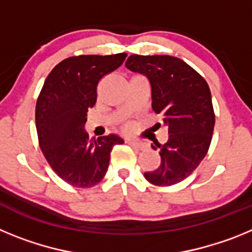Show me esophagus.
<instances>
[{"label": "esophagus", "instance_id": "1", "mask_svg": "<svg viewBox=\"0 0 252 252\" xmlns=\"http://www.w3.org/2000/svg\"><path fill=\"white\" fill-rule=\"evenodd\" d=\"M127 144L131 148L136 149V150H142V149L145 148V145H144L142 142L137 141V140H127Z\"/></svg>", "mask_w": 252, "mask_h": 252}]
</instances>
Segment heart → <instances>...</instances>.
<instances>
[{
  "label": "heart",
  "mask_w": 252,
  "mask_h": 252,
  "mask_svg": "<svg viewBox=\"0 0 252 252\" xmlns=\"http://www.w3.org/2000/svg\"><path fill=\"white\" fill-rule=\"evenodd\" d=\"M128 128H130V126H128V125H126V126H125V130H128Z\"/></svg>",
  "instance_id": "heart-1"
}]
</instances>
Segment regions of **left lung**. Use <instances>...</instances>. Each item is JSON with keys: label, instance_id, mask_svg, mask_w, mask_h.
Listing matches in <instances>:
<instances>
[{"label": "left lung", "instance_id": "1", "mask_svg": "<svg viewBox=\"0 0 252 252\" xmlns=\"http://www.w3.org/2000/svg\"><path fill=\"white\" fill-rule=\"evenodd\" d=\"M126 66L148 77L154 112L168 126V141L155 144L159 168L144 175L154 186H174L195 170L212 141L215 111L208 84L186 62L170 55L133 54Z\"/></svg>", "mask_w": 252, "mask_h": 252}]
</instances>
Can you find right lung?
I'll return each mask as SVG.
<instances>
[{
	"label": "right lung",
	"mask_w": 252,
	"mask_h": 252,
	"mask_svg": "<svg viewBox=\"0 0 252 252\" xmlns=\"http://www.w3.org/2000/svg\"><path fill=\"white\" fill-rule=\"evenodd\" d=\"M126 57L120 53L66 58L44 82L35 110L39 145L51 169L70 186L98 184L108 169L112 148L124 142L117 135L90 140L84 124L97 101L99 81Z\"/></svg>",
	"instance_id": "1"
}]
</instances>
